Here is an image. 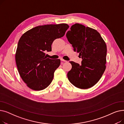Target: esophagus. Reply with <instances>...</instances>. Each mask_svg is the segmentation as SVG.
Here are the masks:
<instances>
[{
    "label": "esophagus",
    "instance_id": "34e87169",
    "mask_svg": "<svg viewBox=\"0 0 124 124\" xmlns=\"http://www.w3.org/2000/svg\"><path fill=\"white\" fill-rule=\"evenodd\" d=\"M61 61H63V62H67V61L63 59H61Z\"/></svg>",
    "mask_w": 124,
    "mask_h": 124
}]
</instances>
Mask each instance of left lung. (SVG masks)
Wrapping results in <instances>:
<instances>
[{"label": "left lung", "instance_id": "8db88e82", "mask_svg": "<svg viewBox=\"0 0 124 124\" xmlns=\"http://www.w3.org/2000/svg\"><path fill=\"white\" fill-rule=\"evenodd\" d=\"M74 52L79 53L81 64L70 61L72 68L67 73L69 81L75 87L87 89L98 82L106 69L107 48L96 30L79 23L71 26L66 33Z\"/></svg>", "mask_w": 124, "mask_h": 124}]
</instances>
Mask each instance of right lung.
Here are the masks:
<instances>
[{
  "label": "right lung",
  "instance_id": "obj_1",
  "mask_svg": "<svg viewBox=\"0 0 124 124\" xmlns=\"http://www.w3.org/2000/svg\"><path fill=\"white\" fill-rule=\"evenodd\" d=\"M68 28L66 23L38 26L26 31L19 39L16 64L19 75L31 89H44L53 80L60 60L47 58L45 53L52 51L53 41L63 37Z\"/></svg>",
  "mask_w": 124,
  "mask_h": 124
}]
</instances>
